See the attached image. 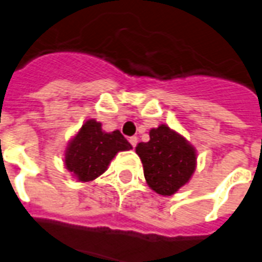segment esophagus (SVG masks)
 <instances>
[{"instance_id": "obj_1", "label": "esophagus", "mask_w": 262, "mask_h": 262, "mask_svg": "<svg viewBox=\"0 0 262 262\" xmlns=\"http://www.w3.org/2000/svg\"><path fill=\"white\" fill-rule=\"evenodd\" d=\"M137 141H139V140H137V137H135V136H133V137H130V139H129V143H130V145L133 148L136 147V145H137Z\"/></svg>"}]
</instances>
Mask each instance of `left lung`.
<instances>
[{
  "instance_id": "obj_1",
  "label": "left lung",
  "mask_w": 262,
  "mask_h": 262,
  "mask_svg": "<svg viewBox=\"0 0 262 262\" xmlns=\"http://www.w3.org/2000/svg\"><path fill=\"white\" fill-rule=\"evenodd\" d=\"M144 177L151 190L172 195L189 183L197 167V151L181 133L164 123L149 130V141L139 143Z\"/></svg>"
}]
</instances>
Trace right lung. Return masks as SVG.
Instances as JSON below:
<instances>
[{
	"instance_id": "1",
	"label": "right lung",
	"mask_w": 262,
	"mask_h": 262,
	"mask_svg": "<svg viewBox=\"0 0 262 262\" xmlns=\"http://www.w3.org/2000/svg\"><path fill=\"white\" fill-rule=\"evenodd\" d=\"M132 149L119 130L104 132L95 118L84 121L68 141L63 164L77 182H91L108 168L118 152Z\"/></svg>"
}]
</instances>
